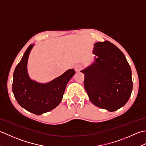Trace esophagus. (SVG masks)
Masks as SVG:
<instances>
[{"mask_svg": "<svg viewBox=\"0 0 146 146\" xmlns=\"http://www.w3.org/2000/svg\"><path fill=\"white\" fill-rule=\"evenodd\" d=\"M82 68H83V66L82 64H77L75 67V70L76 72H78V71L82 70Z\"/></svg>", "mask_w": 146, "mask_h": 146, "instance_id": "1", "label": "esophagus"}]
</instances>
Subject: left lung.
<instances>
[{
    "label": "left lung",
    "instance_id": "left-lung-1",
    "mask_svg": "<svg viewBox=\"0 0 146 146\" xmlns=\"http://www.w3.org/2000/svg\"><path fill=\"white\" fill-rule=\"evenodd\" d=\"M94 61L81 72L90 100L99 108L114 111L126 104L133 83L131 67L123 52L110 41L94 44Z\"/></svg>",
    "mask_w": 146,
    "mask_h": 146
}]
</instances>
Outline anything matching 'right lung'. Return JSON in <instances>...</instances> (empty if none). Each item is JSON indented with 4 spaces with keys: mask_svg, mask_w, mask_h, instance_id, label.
I'll list each match as a JSON object with an SVG mask.
<instances>
[{
    "mask_svg": "<svg viewBox=\"0 0 146 146\" xmlns=\"http://www.w3.org/2000/svg\"><path fill=\"white\" fill-rule=\"evenodd\" d=\"M35 44H31L15 67L13 75L12 92L18 104L29 112L40 115L51 111L60 104L70 80L75 74L70 69L61 76L46 83L30 78L27 72V61Z\"/></svg>",
    "mask_w": 146,
    "mask_h": 146,
    "instance_id": "right-lung-1",
    "label": "right lung"
}]
</instances>
